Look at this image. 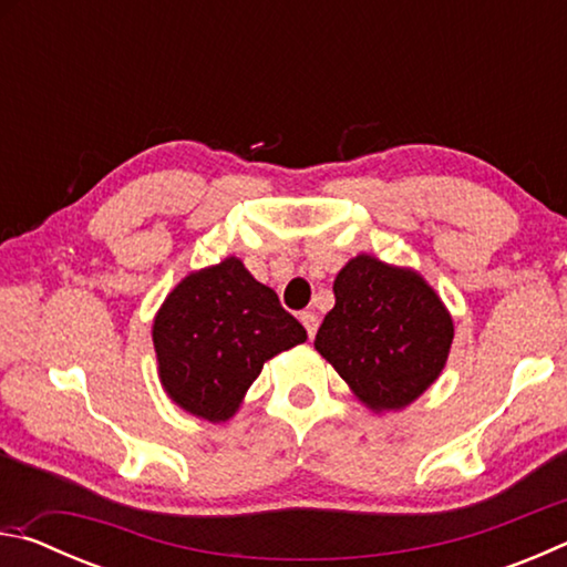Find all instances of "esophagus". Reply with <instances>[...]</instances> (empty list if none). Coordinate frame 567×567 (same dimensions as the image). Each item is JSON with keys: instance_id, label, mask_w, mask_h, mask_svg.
I'll use <instances>...</instances> for the list:
<instances>
[{"instance_id": "esophagus-1", "label": "esophagus", "mask_w": 567, "mask_h": 567, "mask_svg": "<svg viewBox=\"0 0 567 567\" xmlns=\"http://www.w3.org/2000/svg\"><path fill=\"white\" fill-rule=\"evenodd\" d=\"M300 322L305 324V330H307V334H310V338H315V332H318V315L315 312H300Z\"/></svg>"}]
</instances>
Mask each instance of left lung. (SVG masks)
I'll use <instances>...</instances> for the list:
<instances>
[{
	"label": "left lung",
	"mask_w": 567,
	"mask_h": 567,
	"mask_svg": "<svg viewBox=\"0 0 567 567\" xmlns=\"http://www.w3.org/2000/svg\"><path fill=\"white\" fill-rule=\"evenodd\" d=\"M332 290L315 350L368 410H405L445 370L455 334L445 302L417 270L364 252L348 260Z\"/></svg>",
	"instance_id": "8db88e82"
}]
</instances>
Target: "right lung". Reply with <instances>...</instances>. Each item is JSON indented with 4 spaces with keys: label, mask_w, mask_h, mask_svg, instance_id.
<instances>
[{
    "label": "right lung",
    "mask_w": 567,
    "mask_h": 567,
    "mask_svg": "<svg viewBox=\"0 0 567 567\" xmlns=\"http://www.w3.org/2000/svg\"><path fill=\"white\" fill-rule=\"evenodd\" d=\"M307 332L235 255L172 287L152 322L165 395L189 415L227 422L265 362Z\"/></svg>",
    "instance_id": "1"
}]
</instances>
